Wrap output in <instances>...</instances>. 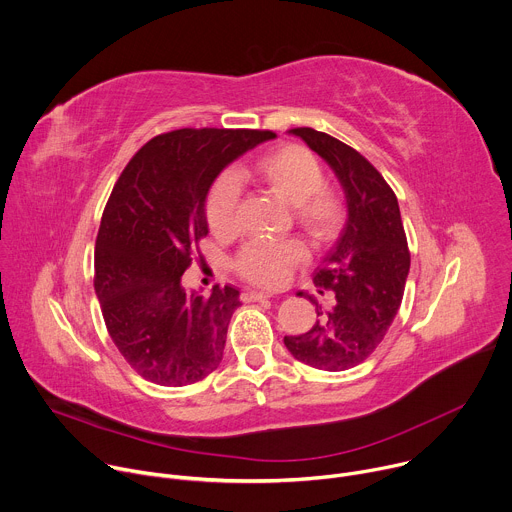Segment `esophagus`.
I'll list each match as a JSON object with an SVG mask.
<instances>
[{"label": "esophagus", "instance_id": "obj_1", "mask_svg": "<svg viewBox=\"0 0 512 512\" xmlns=\"http://www.w3.org/2000/svg\"><path fill=\"white\" fill-rule=\"evenodd\" d=\"M271 294H265V291H245L243 300L245 302H263V300H271Z\"/></svg>", "mask_w": 512, "mask_h": 512}]
</instances>
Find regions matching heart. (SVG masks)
I'll use <instances>...</instances> for the list:
<instances>
[{
	"mask_svg": "<svg viewBox=\"0 0 512 512\" xmlns=\"http://www.w3.org/2000/svg\"><path fill=\"white\" fill-rule=\"evenodd\" d=\"M257 180L277 198L294 206L296 221L316 239L330 241L342 225V202L338 194L324 184V170L318 158L304 145L287 143L263 154L255 164ZM239 184L231 174L216 180L206 202L208 227L227 235L237 227ZM306 259V247L300 241L251 243L239 259V273L265 287L279 285L291 265Z\"/></svg>",
	"mask_w": 512,
	"mask_h": 512,
	"instance_id": "b5f03b06",
	"label": "heart"
}]
</instances>
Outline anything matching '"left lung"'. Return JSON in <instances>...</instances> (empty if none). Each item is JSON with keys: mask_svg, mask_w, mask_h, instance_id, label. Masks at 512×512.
<instances>
[{"mask_svg": "<svg viewBox=\"0 0 512 512\" xmlns=\"http://www.w3.org/2000/svg\"><path fill=\"white\" fill-rule=\"evenodd\" d=\"M302 137L336 174L346 198V225L314 273V283L334 291L324 310L316 298V324L283 344L304 364L346 371L367 360L399 312L409 275V247L399 202L377 168L350 145L312 127L289 129ZM302 296V294H298Z\"/></svg>", "mask_w": 512, "mask_h": 512, "instance_id": "1", "label": "left lung"}]
</instances>
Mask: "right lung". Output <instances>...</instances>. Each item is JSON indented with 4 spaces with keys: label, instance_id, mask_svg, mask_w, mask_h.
I'll return each mask as SVG.
<instances>
[{
    "label": "right lung",
    "instance_id": "right-lung-1",
    "mask_svg": "<svg viewBox=\"0 0 512 512\" xmlns=\"http://www.w3.org/2000/svg\"><path fill=\"white\" fill-rule=\"evenodd\" d=\"M257 129H176L150 139L121 172L95 245V294L111 340L145 381L184 387L223 360L239 289L210 296L182 275L208 235L206 196L231 162L273 139Z\"/></svg>",
    "mask_w": 512,
    "mask_h": 512
}]
</instances>
